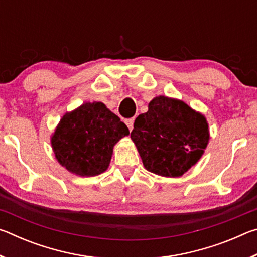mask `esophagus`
Segmentation results:
<instances>
[{
	"label": "esophagus",
	"instance_id": "1",
	"mask_svg": "<svg viewBox=\"0 0 257 257\" xmlns=\"http://www.w3.org/2000/svg\"><path fill=\"white\" fill-rule=\"evenodd\" d=\"M134 122H135V119H134V118H133V119L125 120V124H127V127L129 128L130 132H132L133 128H134Z\"/></svg>",
	"mask_w": 257,
	"mask_h": 257
}]
</instances>
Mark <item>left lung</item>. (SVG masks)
I'll list each match as a JSON object with an SVG mask.
<instances>
[{
  "label": "left lung",
  "instance_id": "obj_1",
  "mask_svg": "<svg viewBox=\"0 0 257 257\" xmlns=\"http://www.w3.org/2000/svg\"><path fill=\"white\" fill-rule=\"evenodd\" d=\"M147 171L181 177L202 158L210 141L205 115L180 99L154 97L130 134Z\"/></svg>",
  "mask_w": 257,
  "mask_h": 257
}]
</instances>
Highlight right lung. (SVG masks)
Returning a JSON list of instances; mask_svg holds the SVG:
<instances>
[{
  "instance_id": "right-lung-1",
  "label": "right lung",
  "mask_w": 257,
  "mask_h": 257,
  "mask_svg": "<svg viewBox=\"0 0 257 257\" xmlns=\"http://www.w3.org/2000/svg\"><path fill=\"white\" fill-rule=\"evenodd\" d=\"M129 135L118 115L102 102H85L67 112L51 136L60 165L79 177H94L107 170L113 147Z\"/></svg>"
}]
</instances>
